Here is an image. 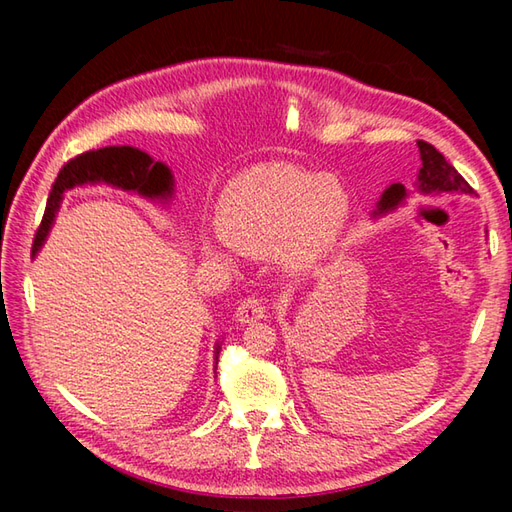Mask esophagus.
<instances>
[{
	"mask_svg": "<svg viewBox=\"0 0 512 512\" xmlns=\"http://www.w3.org/2000/svg\"><path fill=\"white\" fill-rule=\"evenodd\" d=\"M267 314V305L260 297H247L239 303L237 307V320L239 322H256L260 318H265Z\"/></svg>",
	"mask_w": 512,
	"mask_h": 512,
	"instance_id": "esophagus-1",
	"label": "esophagus"
}]
</instances>
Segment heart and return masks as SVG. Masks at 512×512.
Returning <instances> with one entry per match:
<instances>
[{
	"label": "heart",
	"mask_w": 512,
	"mask_h": 512,
	"mask_svg": "<svg viewBox=\"0 0 512 512\" xmlns=\"http://www.w3.org/2000/svg\"><path fill=\"white\" fill-rule=\"evenodd\" d=\"M348 218V194L331 177L290 166H254L226 183L218 200L222 237L247 252L280 243L292 267L327 254Z\"/></svg>",
	"instance_id": "heart-1"
}]
</instances>
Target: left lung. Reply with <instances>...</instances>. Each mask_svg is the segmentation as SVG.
<instances>
[{"mask_svg":"<svg viewBox=\"0 0 512 512\" xmlns=\"http://www.w3.org/2000/svg\"><path fill=\"white\" fill-rule=\"evenodd\" d=\"M418 153H421V170H418V183L416 188L425 196H444V194H472L470 183L463 179L455 166L446 162L442 153L425 143L416 141ZM408 198V190L401 183H393L391 188H386L382 198L378 200V213L393 211L399 205H404Z\"/></svg>","mask_w":512,"mask_h":512,"instance_id":"obj_1","label":"left lung"}]
</instances>
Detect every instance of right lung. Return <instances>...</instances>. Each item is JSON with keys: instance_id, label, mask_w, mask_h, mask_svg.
<instances>
[{"instance_id": "add662e5", "label": "right lung", "mask_w": 512, "mask_h": 512, "mask_svg": "<svg viewBox=\"0 0 512 512\" xmlns=\"http://www.w3.org/2000/svg\"><path fill=\"white\" fill-rule=\"evenodd\" d=\"M85 183H108L113 188H121L126 192H136L145 198H170L173 196V173L162 162H153L145 151L136 147H104L91 149L72 158L61 166L59 175L53 183L49 200H46L44 218L38 226L32 254L36 256L46 235L53 226L55 213L61 205L64 192ZM220 356V344H215V361Z\"/></svg>"}]
</instances>
